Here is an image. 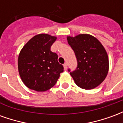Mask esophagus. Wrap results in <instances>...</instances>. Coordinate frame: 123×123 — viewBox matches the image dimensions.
<instances>
[{
	"mask_svg": "<svg viewBox=\"0 0 123 123\" xmlns=\"http://www.w3.org/2000/svg\"><path fill=\"white\" fill-rule=\"evenodd\" d=\"M63 67H64V70H66L67 69V63H64V64H63Z\"/></svg>",
	"mask_w": 123,
	"mask_h": 123,
	"instance_id": "1",
	"label": "esophagus"
}]
</instances>
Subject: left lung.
<instances>
[{"mask_svg":"<svg viewBox=\"0 0 123 123\" xmlns=\"http://www.w3.org/2000/svg\"><path fill=\"white\" fill-rule=\"evenodd\" d=\"M77 60L76 68L68 72L76 84L82 89L96 88L105 80L109 70V59L102 44L93 36L80 34L67 37Z\"/></svg>","mask_w":123,"mask_h":123,"instance_id":"left-lung-1","label":"left lung"}]
</instances>
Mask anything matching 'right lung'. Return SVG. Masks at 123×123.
<instances>
[{
    "instance_id": "1",
    "label": "right lung",
    "mask_w": 123,
    "mask_h": 123,
    "mask_svg": "<svg viewBox=\"0 0 123 123\" xmlns=\"http://www.w3.org/2000/svg\"><path fill=\"white\" fill-rule=\"evenodd\" d=\"M56 37L48 34L34 36L24 46L18 56V71L28 88L45 92L53 87L63 72L58 55L51 51Z\"/></svg>"
}]
</instances>
